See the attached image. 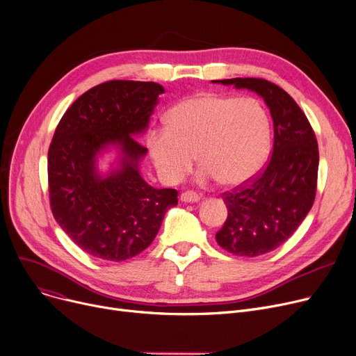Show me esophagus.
Segmentation results:
<instances>
[{
    "instance_id": "34e87169",
    "label": "esophagus",
    "mask_w": 356,
    "mask_h": 356,
    "mask_svg": "<svg viewBox=\"0 0 356 356\" xmlns=\"http://www.w3.org/2000/svg\"><path fill=\"white\" fill-rule=\"evenodd\" d=\"M180 200L184 203H196L200 200V196L196 192H184L181 193Z\"/></svg>"
}]
</instances>
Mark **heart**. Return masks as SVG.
I'll return each instance as SVG.
<instances>
[{
  "instance_id": "obj_1",
  "label": "heart",
  "mask_w": 356,
  "mask_h": 356,
  "mask_svg": "<svg viewBox=\"0 0 356 356\" xmlns=\"http://www.w3.org/2000/svg\"><path fill=\"white\" fill-rule=\"evenodd\" d=\"M271 144L266 108L254 98L199 93L176 104L167 127L148 131L147 147L160 177L179 183L192 168L195 153L199 180L218 179L223 186H241L264 165Z\"/></svg>"
}]
</instances>
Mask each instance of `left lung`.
<instances>
[{"label": "left lung", "instance_id": "1", "mask_svg": "<svg viewBox=\"0 0 356 356\" xmlns=\"http://www.w3.org/2000/svg\"><path fill=\"white\" fill-rule=\"evenodd\" d=\"M218 82L258 93L274 124L273 153L266 168L244 186L223 193L228 218L216 232V242L225 251L258 257L286 242L312 209L319 148L305 112L284 89L257 78Z\"/></svg>", "mask_w": 356, "mask_h": 356}]
</instances>
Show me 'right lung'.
Wrapping results in <instances>:
<instances>
[{"mask_svg": "<svg viewBox=\"0 0 356 356\" xmlns=\"http://www.w3.org/2000/svg\"><path fill=\"white\" fill-rule=\"evenodd\" d=\"M164 88L109 81L93 86L65 112L47 154L49 197L56 222L86 254L125 261L156 238L176 189H156L140 175L147 148L136 140L148 127ZM119 148V167L102 177L97 156Z\"/></svg>", "mask_w": 356, "mask_h": 356, "instance_id": "add662e5", "label": "right lung"}]
</instances>
